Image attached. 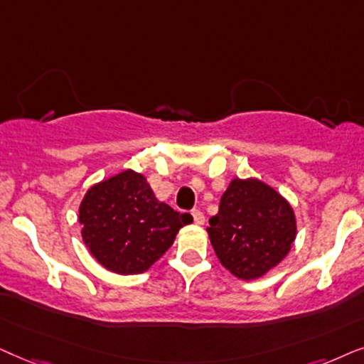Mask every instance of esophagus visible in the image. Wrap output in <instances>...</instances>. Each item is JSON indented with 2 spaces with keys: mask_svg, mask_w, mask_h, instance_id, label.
Returning a JSON list of instances; mask_svg holds the SVG:
<instances>
[{
  "mask_svg": "<svg viewBox=\"0 0 364 364\" xmlns=\"http://www.w3.org/2000/svg\"><path fill=\"white\" fill-rule=\"evenodd\" d=\"M191 215H193V220H195L196 225H203V223H205V213H203L201 210H198V208L191 211Z\"/></svg>",
  "mask_w": 364,
  "mask_h": 364,
  "instance_id": "esophagus-1",
  "label": "esophagus"
}]
</instances>
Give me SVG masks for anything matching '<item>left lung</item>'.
<instances>
[{
	"label": "left lung",
	"mask_w": 364,
	"mask_h": 364,
	"mask_svg": "<svg viewBox=\"0 0 364 364\" xmlns=\"http://www.w3.org/2000/svg\"><path fill=\"white\" fill-rule=\"evenodd\" d=\"M213 250L226 269L256 279L279 263L296 236L289 203L258 179H232L208 228Z\"/></svg>",
	"instance_id": "left-lung-1"
}]
</instances>
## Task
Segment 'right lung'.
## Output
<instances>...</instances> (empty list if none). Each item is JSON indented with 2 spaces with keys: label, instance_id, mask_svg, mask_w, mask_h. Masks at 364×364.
Listing matches in <instances>:
<instances>
[{
  "label": "right lung",
  "instance_id": "right-lung-1",
  "mask_svg": "<svg viewBox=\"0 0 364 364\" xmlns=\"http://www.w3.org/2000/svg\"><path fill=\"white\" fill-rule=\"evenodd\" d=\"M191 216L158 201L143 174L132 169L101 181L80 206L83 241L106 269L138 274L166 253Z\"/></svg>",
  "mask_w": 364,
  "mask_h": 364
}]
</instances>
